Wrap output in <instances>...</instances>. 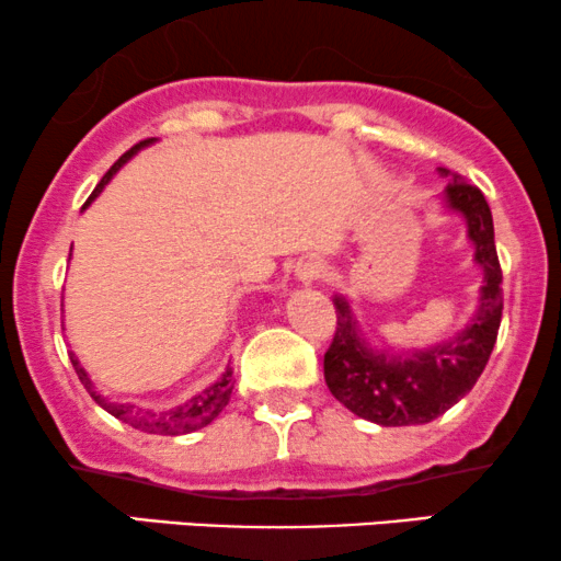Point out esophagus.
<instances>
[{
  "label": "esophagus",
  "mask_w": 561,
  "mask_h": 561,
  "mask_svg": "<svg viewBox=\"0 0 561 561\" xmlns=\"http://www.w3.org/2000/svg\"><path fill=\"white\" fill-rule=\"evenodd\" d=\"M324 275V263L317 257H307L296 265V278L301 283H314Z\"/></svg>",
  "instance_id": "esophagus-1"
}]
</instances>
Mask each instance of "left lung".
Masks as SVG:
<instances>
[{"instance_id": "left-lung-1", "label": "left lung", "mask_w": 561, "mask_h": 561, "mask_svg": "<svg viewBox=\"0 0 561 561\" xmlns=\"http://www.w3.org/2000/svg\"><path fill=\"white\" fill-rule=\"evenodd\" d=\"M440 174L450 178L443 203L467 221L474 263L484 273L471 322L454 340L427 351H374L363 337L351 304L343 296H334L337 330L324 353V381L332 397L353 414L383 427L431 423L467 397L490 360L503 319V271L494 247L492 210L482 191L461 174H450L443 167Z\"/></svg>"}]
</instances>
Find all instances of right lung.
<instances>
[{"mask_svg": "<svg viewBox=\"0 0 561 561\" xmlns=\"http://www.w3.org/2000/svg\"><path fill=\"white\" fill-rule=\"evenodd\" d=\"M149 144H154V138H147V141H138L136 147H130L126 154H123L118 162H115L111 170L105 172V178L100 180V185L94 187L90 201L84 203V206H90V203L98 198L100 193H103V187L111 183L113 174L121 170L123 164L128 162L130 157L136 154V151H141L144 147H149ZM71 358V366H75L79 381L84 383V389L90 391V397L98 402L100 407H103L105 412H111L113 417L123 420V423L136 427V431H144V433H154V435H185V433H193V431H201V427H206L214 423V420L221 414L224 407L229 404L231 399V389H234V378H231V370L227 366V370H224L221 378H218L216 383H210L208 389H203L201 394H195L193 399H187L185 404L180 407H172V410H147V407H136V404H118V402H107V399L103 394H98L92 387V378L87 376V370L82 368V363L77 360L75 353H69Z\"/></svg>", "mask_w": 561, "mask_h": 561, "instance_id": "right-lung-1", "label": "right lung"}]
</instances>
